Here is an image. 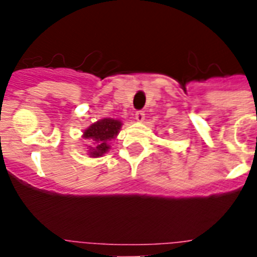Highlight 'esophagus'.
I'll use <instances>...</instances> for the list:
<instances>
[{
  "instance_id": "esophagus-1",
  "label": "esophagus",
  "mask_w": 257,
  "mask_h": 257,
  "mask_svg": "<svg viewBox=\"0 0 257 257\" xmlns=\"http://www.w3.org/2000/svg\"><path fill=\"white\" fill-rule=\"evenodd\" d=\"M145 118V113L143 112V110H138V112L135 113V119L138 122H143L144 121Z\"/></svg>"
}]
</instances>
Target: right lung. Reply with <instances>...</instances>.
I'll return each instance as SVG.
<instances>
[{"label":"right lung","mask_w":257,"mask_h":257,"mask_svg":"<svg viewBox=\"0 0 257 257\" xmlns=\"http://www.w3.org/2000/svg\"><path fill=\"white\" fill-rule=\"evenodd\" d=\"M122 122L113 118H103L100 121L95 122L91 126H88L83 131V138L87 140H92L94 147L88 145V156L92 158L101 157L109 151V144L112 139H114L121 130Z\"/></svg>","instance_id":"obj_1"}]
</instances>
